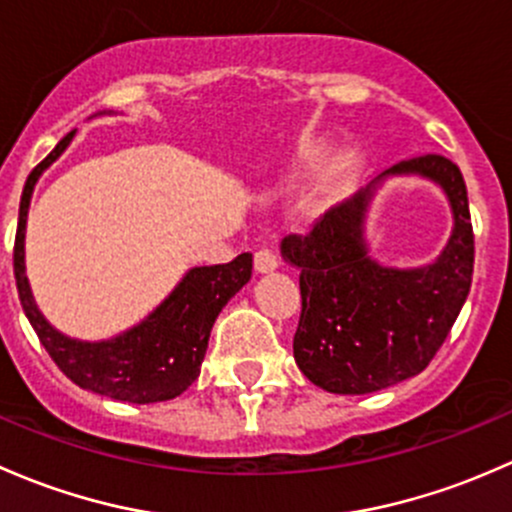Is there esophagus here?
<instances>
[{
	"instance_id": "obj_1",
	"label": "esophagus",
	"mask_w": 512,
	"mask_h": 512,
	"mask_svg": "<svg viewBox=\"0 0 512 512\" xmlns=\"http://www.w3.org/2000/svg\"><path fill=\"white\" fill-rule=\"evenodd\" d=\"M254 266L256 273H271L278 268V258L271 249H258L254 254Z\"/></svg>"
}]
</instances>
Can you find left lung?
Instances as JSON below:
<instances>
[{"label": "left lung", "mask_w": 512, "mask_h": 512, "mask_svg": "<svg viewBox=\"0 0 512 512\" xmlns=\"http://www.w3.org/2000/svg\"><path fill=\"white\" fill-rule=\"evenodd\" d=\"M409 174L447 194L452 236L426 267H382L366 244V209L384 178ZM281 254L300 271L303 310L293 337L300 372L333 394L404 382L434 360L471 291L473 226L461 170L441 155L399 162L325 212L310 234L286 236Z\"/></svg>", "instance_id": "left-lung-1"}]
</instances>
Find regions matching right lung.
<instances>
[{
	"label": "right lung",
	"instance_id": "obj_1",
	"mask_svg": "<svg viewBox=\"0 0 512 512\" xmlns=\"http://www.w3.org/2000/svg\"><path fill=\"white\" fill-rule=\"evenodd\" d=\"M73 135L76 130H71L49 152V157L31 170L21 192L17 241H14V276H17L21 308L51 360L73 384L118 402H167L179 397L199 377L214 320L221 308L249 283L254 256L241 254L221 266L189 268L175 291L145 320L110 340L88 342L59 333L41 315L31 295L24 263V239L34 184L66 152Z\"/></svg>",
	"mask_w": 512,
	"mask_h": 512
}]
</instances>
